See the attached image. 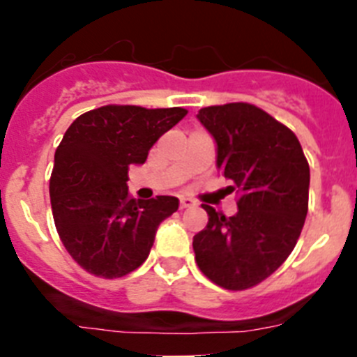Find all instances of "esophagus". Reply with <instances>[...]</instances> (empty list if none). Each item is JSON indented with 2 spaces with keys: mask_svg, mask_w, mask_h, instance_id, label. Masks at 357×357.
<instances>
[{
  "mask_svg": "<svg viewBox=\"0 0 357 357\" xmlns=\"http://www.w3.org/2000/svg\"><path fill=\"white\" fill-rule=\"evenodd\" d=\"M195 206H197V204H195L191 198H185V197L181 198V209H188V207H195Z\"/></svg>",
  "mask_w": 357,
  "mask_h": 357,
  "instance_id": "obj_1",
  "label": "esophagus"
}]
</instances>
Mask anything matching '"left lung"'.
<instances>
[{
  "label": "left lung",
  "mask_w": 357,
  "mask_h": 357,
  "mask_svg": "<svg viewBox=\"0 0 357 357\" xmlns=\"http://www.w3.org/2000/svg\"><path fill=\"white\" fill-rule=\"evenodd\" d=\"M197 118L216 141V166L238 195V213L227 218L204 206L209 222L193 238L195 259L214 284L241 291L295 248L307 214L309 164L296 135L259 107H204Z\"/></svg>",
  "instance_id": "1"
}]
</instances>
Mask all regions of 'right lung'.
Listing matches in <instances>:
<instances>
[{"label":"right lung","instance_id":"obj_1","mask_svg":"<svg viewBox=\"0 0 357 357\" xmlns=\"http://www.w3.org/2000/svg\"><path fill=\"white\" fill-rule=\"evenodd\" d=\"M188 110L105 105L78 116L55 151L50 198L56 232L85 272L118 279L146 261L157 227L178 209V198L135 200L128 168Z\"/></svg>","mask_w":357,"mask_h":357}]
</instances>
